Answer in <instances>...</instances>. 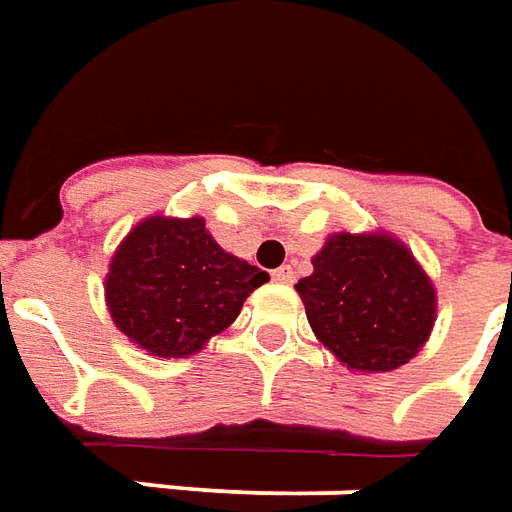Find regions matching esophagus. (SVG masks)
I'll list each match as a JSON object with an SVG mask.
<instances>
[{"label":"esophagus","instance_id":"34e87169","mask_svg":"<svg viewBox=\"0 0 512 512\" xmlns=\"http://www.w3.org/2000/svg\"><path fill=\"white\" fill-rule=\"evenodd\" d=\"M273 281H278V284H295V267L284 264V267L273 270Z\"/></svg>","mask_w":512,"mask_h":512}]
</instances>
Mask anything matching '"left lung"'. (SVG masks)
I'll return each instance as SVG.
<instances>
[{"mask_svg":"<svg viewBox=\"0 0 512 512\" xmlns=\"http://www.w3.org/2000/svg\"><path fill=\"white\" fill-rule=\"evenodd\" d=\"M295 284L311 331L342 364L391 372L408 364L436 320V292L405 245L383 234H336Z\"/></svg>","mask_w":512,"mask_h":512,"instance_id":"1","label":"left lung"}]
</instances>
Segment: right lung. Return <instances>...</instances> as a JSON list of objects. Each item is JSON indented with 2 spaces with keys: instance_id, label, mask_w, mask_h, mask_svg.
Segmentation results:
<instances>
[{
  "instance_id": "add662e5",
  "label": "right lung",
  "mask_w": 512,
  "mask_h": 512,
  "mask_svg": "<svg viewBox=\"0 0 512 512\" xmlns=\"http://www.w3.org/2000/svg\"><path fill=\"white\" fill-rule=\"evenodd\" d=\"M264 281L270 275L220 248L201 217H148L112 256L107 306L143 350L184 358L226 331Z\"/></svg>"
}]
</instances>
